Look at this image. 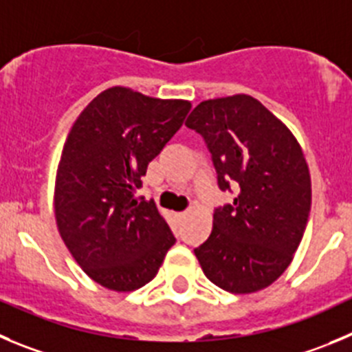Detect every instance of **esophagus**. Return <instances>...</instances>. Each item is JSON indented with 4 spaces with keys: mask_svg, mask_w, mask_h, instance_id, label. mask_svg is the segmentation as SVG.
Instances as JSON below:
<instances>
[{
    "mask_svg": "<svg viewBox=\"0 0 352 352\" xmlns=\"http://www.w3.org/2000/svg\"><path fill=\"white\" fill-rule=\"evenodd\" d=\"M186 213H187V212H179V213H175V215H177V217H179V219H182V217H184V215H186Z\"/></svg>",
    "mask_w": 352,
    "mask_h": 352,
    "instance_id": "34e87169",
    "label": "esophagus"
}]
</instances>
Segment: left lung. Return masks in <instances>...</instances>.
Returning <instances> with one entry per match:
<instances>
[{
	"instance_id": "obj_1",
	"label": "left lung",
	"mask_w": 352,
	"mask_h": 352,
	"mask_svg": "<svg viewBox=\"0 0 352 352\" xmlns=\"http://www.w3.org/2000/svg\"><path fill=\"white\" fill-rule=\"evenodd\" d=\"M186 126L203 137L221 191L213 229L195 248L203 272L231 294L269 287L294 258L311 212V177L292 131L250 95L205 100Z\"/></svg>"
}]
</instances>
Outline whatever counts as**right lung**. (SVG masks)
<instances>
[{
	"instance_id": "right-lung-1",
	"label": "right lung",
	"mask_w": 352,
	"mask_h": 352,
	"mask_svg": "<svg viewBox=\"0 0 352 352\" xmlns=\"http://www.w3.org/2000/svg\"><path fill=\"white\" fill-rule=\"evenodd\" d=\"M189 111L187 100L114 87L97 95L69 131L55 182V219L74 261L102 287H144L175 243L153 199H137L135 191Z\"/></svg>"
}]
</instances>
